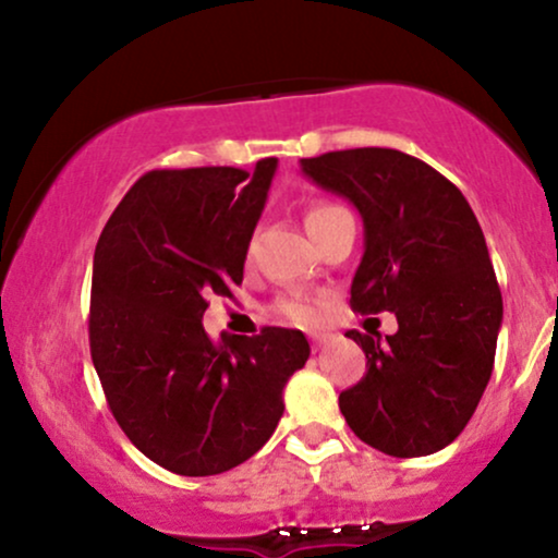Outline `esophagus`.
Wrapping results in <instances>:
<instances>
[{"instance_id":"1","label":"esophagus","mask_w":558,"mask_h":558,"mask_svg":"<svg viewBox=\"0 0 558 558\" xmlns=\"http://www.w3.org/2000/svg\"><path fill=\"white\" fill-rule=\"evenodd\" d=\"M330 332H312V349L315 351H319V349H325V345L330 343Z\"/></svg>"}]
</instances>
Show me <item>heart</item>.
<instances>
[{"instance_id": "b5f03b06", "label": "heart", "mask_w": 558, "mask_h": 558, "mask_svg": "<svg viewBox=\"0 0 558 558\" xmlns=\"http://www.w3.org/2000/svg\"><path fill=\"white\" fill-rule=\"evenodd\" d=\"M343 213H345V209L341 207V204L312 202L310 207H306V213H304V226H306V230H310V235H315L325 226H328L330 220H336V217L343 215ZM278 312L283 317L291 319V323H299V325H312L317 319V306L312 304V301L299 299V296L280 301Z\"/></svg>"}]
</instances>
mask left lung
Wrapping results in <instances>:
<instances>
[{"instance_id":"1","label":"left lung","mask_w":558,"mask_h":558,"mask_svg":"<svg viewBox=\"0 0 558 558\" xmlns=\"http://www.w3.org/2000/svg\"><path fill=\"white\" fill-rule=\"evenodd\" d=\"M319 189L364 222L351 310L393 312L399 330L362 343L367 373L338 396L351 430L388 457H427L464 430L488 386L504 319L501 288L470 202L448 178L396 149L301 159Z\"/></svg>"}]
</instances>
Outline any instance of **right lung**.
Wrapping results in <instances>:
<instances>
[{"mask_svg": "<svg viewBox=\"0 0 558 558\" xmlns=\"http://www.w3.org/2000/svg\"><path fill=\"white\" fill-rule=\"evenodd\" d=\"M278 159L151 170L123 196L94 252L92 362L114 420L151 462L185 477L233 470L283 417L310 360L304 332L209 341L207 299L233 296Z\"/></svg>", "mask_w": 558, "mask_h": 558, "instance_id": "obj_1", "label": "right lung"}]
</instances>
